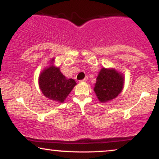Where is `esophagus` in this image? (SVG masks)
Returning <instances> with one entry per match:
<instances>
[{
    "mask_svg": "<svg viewBox=\"0 0 159 159\" xmlns=\"http://www.w3.org/2000/svg\"><path fill=\"white\" fill-rule=\"evenodd\" d=\"M87 80H88V77H87V76H86L85 78H84L83 80H81V81H80V82H86V81H87Z\"/></svg>",
    "mask_w": 159,
    "mask_h": 159,
    "instance_id": "esophagus-1",
    "label": "esophagus"
}]
</instances>
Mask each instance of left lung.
Returning a JSON list of instances; mask_svg holds the SVG:
<instances>
[{
	"instance_id": "1",
	"label": "left lung",
	"mask_w": 159,
	"mask_h": 159,
	"mask_svg": "<svg viewBox=\"0 0 159 159\" xmlns=\"http://www.w3.org/2000/svg\"><path fill=\"white\" fill-rule=\"evenodd\" d=\"M124 75L114 68H102L96 78L94 92L102 103L114 99L122 92L124 86Z\"/></svg>"
}]
</instances>
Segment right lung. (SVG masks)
<instances>
[{
    "label": "right lung",
    "mask_w": 159,
    "mask_h": 159,
    "mask_svg": "<svg viewBox=\"0 0 159 159\" xmlns=\"http://www.w3.org/2000/svg\"><path fill=\"white\" fill-rule=\"evenodd\" d=\"M54 58L50 65L42 71L39 76V86L46 98L57 102L63 103L77 84L72 78H66L59 67L54 65Z\"/></svg>",
    "instance_id": "obj_1"
}]
</instances>
